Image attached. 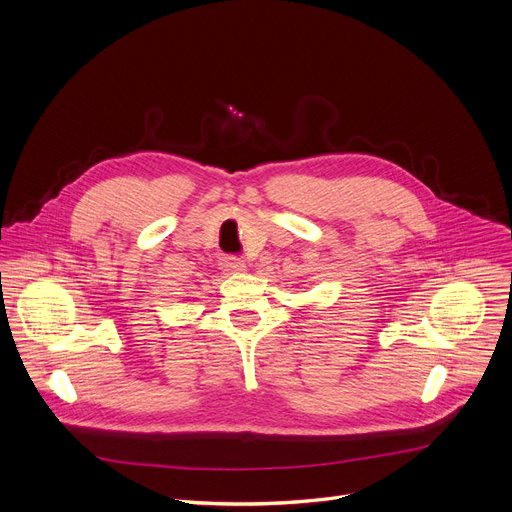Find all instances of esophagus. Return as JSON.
I'll use <instances>...</instances> for the list:
<instances>
[{
  "label": "esophagus",
  "mask_w": 512,
  "mask_h": 512,
  "mask_svg": "<svg viewBox=\"0 0 512 512\" xmlns=\"http://www.w3.org/2000/svg\"><path fill=\"white\" fill-rule=\"evenodd\" d=\"M245 261L239 259V257H224L222 259V269L226 273H239V271H245Z\"/></svg>",
  "instance_id": "1"
}]
</instances>
